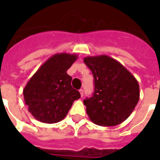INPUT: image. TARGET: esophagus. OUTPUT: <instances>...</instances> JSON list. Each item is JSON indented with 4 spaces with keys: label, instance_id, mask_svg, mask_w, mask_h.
<instances>
[{
    "label": "esophagus",
    "instance_id": "obj_1",
    "mask_svg": "<svg viewBox=\"0 0 160 160\" xmlns=\"http://www.w3.org/2000/svg\"><path fill=\"white\" fill-rule=\"evenodd\" d=\"M79 93H80V95H81V97H82V96H83V90H82V89L79 90Z\"/></svg>",
    "mask_w": 160,
    "mask_h": 160
}]
</instances>
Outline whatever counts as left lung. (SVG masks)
<instances>
[{
  "mask_svg": "<svg viewBox=\"0 0 160 160\" xmlns=\"http://www.w3.org/2000/svg\"><path fill=\"white\" fill-rule=\"evenodd\" d=\"M92 71L94 92L83 101L90 119L97 125L112 127L131 115L139 99V86L131 72L107 55L87 57Z\"/></svg>",
  "mask_w": 160,
  "mask_h": 160,
  "instance_id": "obj_1",
  "label": "left lung"
}]
</instances>
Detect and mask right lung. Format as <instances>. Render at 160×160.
Masks as SVG:
<instances>
[{"label": "right lung", "mask_w": 160, "mask_h": 160, "mask_svg": "<svg viewBox=\"0 0 160 160\" xmlns=\"http://www.w3.org/2000/svg\"><path fill=\"white\" fill-rule=\"evenodd\" d=\"M78 59L75 53H56L31 77L23 90L28 111L37 120L56 123L63 119L81 95L71 86L66 71Z\"/></svg>", "instance_id": "obj_1"}]
</instances>
